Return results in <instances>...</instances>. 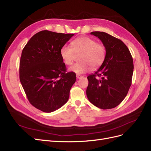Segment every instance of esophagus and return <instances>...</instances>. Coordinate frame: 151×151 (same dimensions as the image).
<instances>
[{
	"instance_id": "esophagus-1",
	"label": "esophagus",
	"mask_w": 151,
	"mask_h": 151,
	"mask_svg": "<svg viewBox=\"0 0 151 151\" xmlns=\"http://www.w3.org/2000/svg\"><path fill=\"white\" fill-rule=\"evenodd\" d=\"M76 77H77V79H81V78H82V77H83V76L80 75V74H77V75H76Z\"/></svg>"
}]
</instances>
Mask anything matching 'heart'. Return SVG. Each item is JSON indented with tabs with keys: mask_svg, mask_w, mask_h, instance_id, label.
<instances>
[{
	"mask_svg": "<svg viewBox=\"0 0 151 151\" xmlns=\"http://www.w3.org/2000/svg\"><path fill=\"white\" fill-rule=\"evenodd\" d=\"M60 56L67 65H70L79 56V62L73 65L69 70L76 74H84L90 70L91 67L100 66L105 58L106 50L102 44L97 43L88 37H80L72 40L71 47L65 45L60 49Z\"/></svg>",
	"mask_w": 151,
	"mask_h": 151,
	"instance_id": "b5f03b06",
	"label": "heart"
}]
</instances>
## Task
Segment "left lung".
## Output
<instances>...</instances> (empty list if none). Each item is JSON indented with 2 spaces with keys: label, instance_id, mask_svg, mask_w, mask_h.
I'll return each mask as SVG.
<instances>
[{
  "label": "left lung",
  "instance_id": "obj_1",
  "mask_svg": "<svg viewBox=\"0 0 151 151\" xmlns=\"http://www.w3.org/2000/svg\"><path fill=\"white\" fill-rule=\"evenodd\" d=\"M105 47L103 63L88 76L86 95L90 102L101 109H110L119 105L132 85L133 61L128 47L120 39L105 32H92ZM101 77L99 80L97 77Z\"/></svg>",
  "mask_w": 151,
  "mask_h": 151
}]
</instances>
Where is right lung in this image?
Masks as SVG:
<instances>
[{"label":"right lung","instance_id":"add662e5","mask_svg":"<svg viewBox=\"0 0 151 151\" xmlns=\"http://www.w3.org/2000/svg\"><path fill=\"white\" fill-rule=\"evenodd\" d=\"M74 34L42 30L24 47L19 61V80L29 102L40 111L51 112L68 100L74 72H67L60 49Z\"/></svg>","mask_w":151,"mask_h":151}]
</instances>
